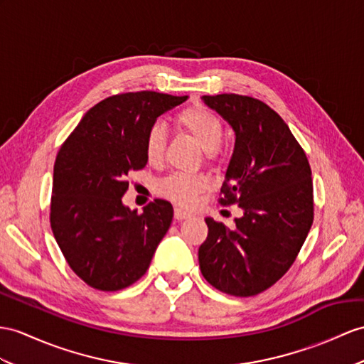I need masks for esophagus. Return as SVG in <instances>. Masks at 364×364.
<instances>
[{
    "label": "esophagus",
    "mask_w": 364,
    "mask_h": 364,
    "mask_svg": "<svg viewBox=\"0 0 364 364\" xmlns=\"http://www.w3.org/2000/svg\"><path fill=\"white\" fill-rule=\"evenodd\" d=\"M190 216H191V213H190V211L183 210V208H179V207H176V208H174V218H176L177 220L188 219Z\"/></svg>",
    "instance_id": "1"
}]
</instances>
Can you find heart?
I'll list each match as a JSON object with an SVG mask.
<instances>
[{
    "label": "heart",
    "instance_id": "heart-1",
    "mask_svg": "<svg viewBox=\"0 0 364 364\" xmlns=\"http://www.w3.org/2000/svg\"><path fill=\"white\" fill-rule=\"evenodd\" d=\"M176 125L179 129L190 134L198 144L205 149V156L215 161L219 154L220 141L224 139V123L218 114L203 106H190L176 115ZM166 146L165 129L154 123L149 127L145 136L144 148L148 162H162ZM210 179L205 174L173 173L157 183V191L179 205L190 207L196 202L200 193L210 188Z\"/></svg>",
    "mask_w": 364,
    "mask_h": 364
}]
</instances>
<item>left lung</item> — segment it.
I'll return each instance as SVG.
<instances>
[{
    "mask_svg": "<svg viewBox=\"0 0 364 364\" xmlns=\"http://www.w3.org/2000/svg\"><path fill=\"white\" fill-rule=\"evenodd\" d=\"M233 128L235 151L219 203H237L235 228L205 218L208 236L199 247L200 272L213 287L253 296L286 274L314 223L312 171L287 123L249 95H203Z\"/></svg>",
    "mask_w": 364,
    "mask_h": 364,
    "instance_id": "1",
    "label": "left lung"
}]
</instances>
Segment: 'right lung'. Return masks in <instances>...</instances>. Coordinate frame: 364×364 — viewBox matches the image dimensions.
Returning a JSON list of instances; mask_svg holds the SVG:
<instances>
[{
    "instance_id": "1",
    "label": "right lung",
    "mask_w": 364,
    "mask_h": 364,
    "mask_svg": "<svg viewBox=\"0 0 364 364\" xmlns=\"http://www.w3.org/2000/svg\"><path fill=\"white\" fill-rule=\"evenodd\" d=\"M154 91L108 97L87 111L54 165L50 228L69 267L87 286L122 290L146 273L173 220L171 203L144 213L123 205L128 173L148 162L144 141L159 115L187 100Z\"/></svg>"
}]
</instances>
